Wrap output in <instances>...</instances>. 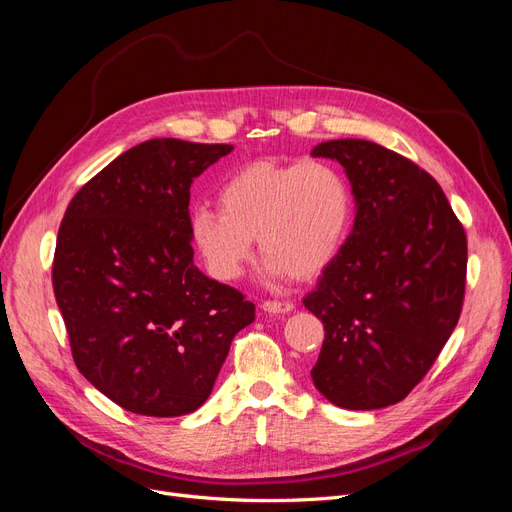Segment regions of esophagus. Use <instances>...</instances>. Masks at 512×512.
<instances>
[{"instance_id":"esophagus-1","label":"esophagus","mask_w":512,"mask_h":512,"mask_svg":"<svg viewBox=\"0 0 512 512\" xmlns=\"http://www.w3.org/2000/svg\"><path fill=\"white\" fill-rule=\"evenodd\" d=\"M262 309L269 314H288L294 309V305L290 301H265L262 303Z\"/></svg>"}]
</instances>
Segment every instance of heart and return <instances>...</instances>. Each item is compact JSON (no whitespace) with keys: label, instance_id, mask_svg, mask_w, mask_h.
Segmentation results:
<instances>
[{"label":"heart","instance_id":"1","mask_svg":"<svg viewBox=\"0 0 512 512\" xmlns=\"http://www.w3.org/2000/svg\"><path fill=\"white\" fill-rule=\"evenodd\" d=\"M218 205L198 207L190 226L207 269L222 282L241 275L254 237L269 277L312 280L342 250L352 218L348 181L316 160L245 164L222 181Z\"/></svg>","mask_w":512,"mask_h":512}]
</instances>
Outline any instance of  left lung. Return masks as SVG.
<instances>
[{"mask_svg":"<svg viewBox=\"0 0 512 512\" xmlns=\"http://www.w3.org/2000/svg\"><path fill=\"white\" fill-rule=\"evenodd\" d=\"M312 156L344 166L356 203L346 243L303 299L324 324L312 380L339 408L393 406L457 327L466 230L438 181L391 149L342 138Z\"/></svg>","mask_w":512,"mask_h":512,"instance_id":"8db88e82","label":"left lung"}]
</instances>
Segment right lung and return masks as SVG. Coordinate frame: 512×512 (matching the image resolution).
Instances as JSON below:
<instances>
[{"mask_svg": "<svg viewBox=\"0 0 512 512\" xmlns=\"http://www.w3.org/2000/svg\"><path fill=\"white\" fill-rule=\"evenodd\" d=\"M230 151L151 138L89 179L61 220L53 290L74 363L123 410H198L254 322L252 301L194 265L190 188Z\"/></svg>", "mask_w": 512, "mask_h": 512, "instance_id": "right-lung-1", "label": "right lung"}]
</instances>
